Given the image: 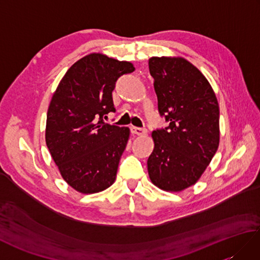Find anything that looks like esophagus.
Segmentation results:
<instances>
[{"label":"esophagus","instance_id":"esophagus-1","mask_svg":"<svg viewBox=\"0 0 260 260\" xmlns=\"http://www.w3.org/2000/svg\"><path fill=\"white\" fill-rule=\"evenodd\" d=\"M131 131H132V133L137 135V136H143L147 133L146 129L140 128V127H131Z\"/></svg>","mask_w":260,"mask_h":260}]
</instances>
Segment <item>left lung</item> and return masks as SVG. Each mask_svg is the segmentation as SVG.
<instances>
[{
  "instance_id": "8db88e82",
  "label": "left lung",
  "mask_w": 260,
  "mask_h": 260,
  "mask_svg": "<svg viewBox=\"0 0 260 260\" xmlns=\"http://www.w3.org/2000/svg\"><path fill=\"white\" fill-rule=\"evenodd\" d=\"M148 67L158 112L170 121L152 133L148 175L158 189L181 192L200 180L218 150L219 104L208 79L186 59L152 57Z\"/></svg>"
}]
</instances>
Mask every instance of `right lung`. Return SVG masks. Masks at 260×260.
<instances>
[{"mask_svg": "<svg viewBox=\"0 0 260 260\" xmlns=\"http://www.w3.org/2000/svg\"><path fill=\"white\" fill-rule=\"evenodd\" d=\"M134 70L129 61L89 53L71 66L53 92L46 143L62 179L82 194L102 192L116 180L131 131L103 118L116 110V81Z\"/></svg>", "mask_w": 260, "mask_h": 260, "instance_id": "obj_1", "label": "right lung"}]
</instances>
